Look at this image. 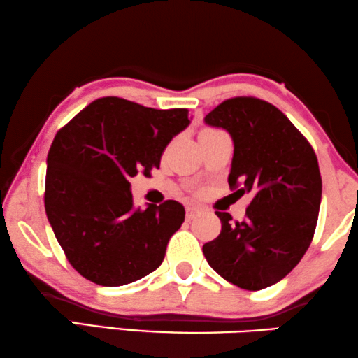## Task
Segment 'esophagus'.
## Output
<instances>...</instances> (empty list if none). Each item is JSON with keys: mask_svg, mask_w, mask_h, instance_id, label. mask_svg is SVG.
Wrapping results in <instances>:
<instances>
[{"mask_svg": "<svg viewBox=\"0 0 358 358\" xmlns=\"http://www.w3.org/2000/svg\"><path fill=\"white\" fill-rule=\"evenodd\" d=\"M200 213V208L199 206H194V205H189L187 208H185V216H187V220H194V217Z\"/></svg>", "mask_w": 358, "mask_h": 358, "instance_id": "1", "label": "esophagus"}]
</instances>
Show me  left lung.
<instances>
[{"label": "left lung", "mask_w": 358, "mask_h": 358, "mask_svg": "<svg viewBox=\"0 0 358 358\" xmlns=\"http://www.w3.org/2000/svg\"><path fill=\"white\" fill-rule=\"evenodd\" d=\"M205 124L231 136L227 182L252 201L242 221L216 211L221 232L205 243L203 255L226 281L260 291L286 278L313 239L321 203L317 155L276 106L253 96L222 101Z\"/></svg>", "instance_id": "left-lung-1"}]
</instances>
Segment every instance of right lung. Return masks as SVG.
<instances>
[{
  "label": "right lung",
  "mask_w": 358,
  "mask_h": 358,
  "mask_svg": "<svg viewBox=\"0 0 358 358\" xmlns=\"http://www.w3.org/2000/svg\"><path fill=\"white\" fill-rule=\"evenodd\" d=\"M190 124L189 111L98 98L56 134L46 158L45 210L67 260L98 286L116 287L162 265L184 222L176 200L137 208L129 179L159 159Z\"/></svg>",
  "instance_id": "1"
}]
</instances>
